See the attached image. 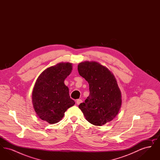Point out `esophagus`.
Here are the masks:
<instances>
[{"mask_svg":"<svg viewBox=\"0 0 160 160\" xmlns=\"http://www.w3.org/2000/svg\"><path fill=\"white\" fill-rule=\"evenodd\" d=\"M82 102V100L80 99H77L76 103L77 105H79L80 103Z\"/></svg>","mask_w":160,"mask_h":160,"instance_id":"34e87169","label":"esophagus"}]
</instances>
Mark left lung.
<instances>
[{
	"label": "left lung",
	"instance_id": "8db88e82",
	"mask_svg": "<svg viewBox=\"0 0 160 160\" xmlns=\"http://www.w3.org/2000/svg\"><path fill=\"white\" fill-rule=\"evenodd\" d=\"M79 74L89 85V95L78 107L86 119L96 126L112 121L122 104L121 92L113 73L93 61L78 65Z\"/></svg>",
	"mask_w": 160,
	"mask_h": 160
}]
</instances>
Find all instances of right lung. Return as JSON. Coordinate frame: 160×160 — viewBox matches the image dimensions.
I'll return each mask as SVG.
<instances>
[{"label":"right lung","mask_w":160,"mask_h":160,"mask_svg":"<svg viewBox=\"0 0 160 160\" xmlns=\"http://www.w3.org/2000/svg\"><path fill=\"white\" fill-rule=\"evenodd\" d=\"M72 68L71 63H59L45 69L35 84L32 92L34 110L40 119L50 124L59 122L67 110L75 104L64 84Z\"/></svg>","instance_id":"1"}]
</instances>
